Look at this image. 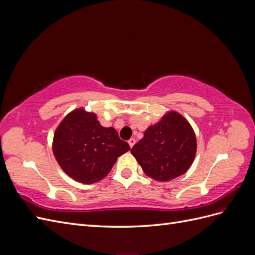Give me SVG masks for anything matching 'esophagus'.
<instances>
[{
	"instance_id": "esophagus-1",
	"label": "esophagus",
	"mask_w": 255,
	"mask_h": 255,
	"mask_svg": "<svg viewBox=\"0 0 255 255\" xmlns=\"http://www.w3.org/2000/svg\"><path fill=\"white\" fill-rule=\"evenodd\" d=\"M135 143H136V140L134 139V138H130V139H128V144H129L130 148H133Z\"/></svg>"
}]
</instances>
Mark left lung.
I'll return each instance as SVG.
<instances>
[{"instance_id":"obj_1","label":"left lung","mask_w":255,"mask_h":255,"mask_svg":"<svg viewBox=\"0 0 255 255\" xmlns=\"http://www.w3.org/2000/svg\"><path fill=\"white\" fill-rule=\"evenodd\" d=\"M196 150V136L188 121L170 112L145 129L143 138L130 152L146 175L167 182L188 170Z\"/></svg>"}]
</instances>
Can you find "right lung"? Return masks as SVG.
<instances>
[{
    "instance_id": "right-lung-1",
    "label": "right lung",
    "mask_w": 255,
    "mask_h": 255,
    "mask_svg": "<svg viewBox=\"0 0 255 255\" xmlns=\"http://www.w3.org/2000/svg\"><path fill=\"white\" fill-rule=\"evenodd\" d=\"M114 128H104L97 116L76 110L61 121L54 134L53 152L73 180L91 184L109 174L117 158L129 150Z\"/></svg>"
}]
</instances>
